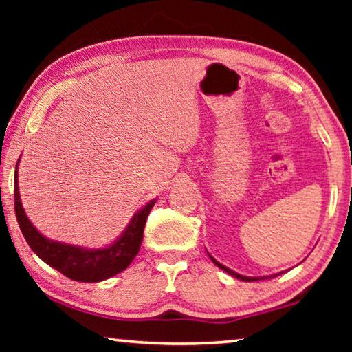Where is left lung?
<instances>
[{"instance_id":"left-lung-1","label":"left lung","mask_w":352,"mask_h":352,"mask_svg":"<svg viewBox=\"0 0 352 352\" xmlns=\"http://www.w3.org/2000/svg\"><path fill=\"white\" fill-rule=\"evenodd\" d=\"M210 254V253H208ZM210 258H211V261L214 262V264H216L219 269H222L223 272H226L228 273V275H231V276H234L236 279H241V281H245V283H252V281H259V279H270V278H275V276H279L281 275V273H284V272H281V273H275V275H269V276H245V275H241V273H237V272H234V270H231V269H228V267H225L223 264H220L219 261H216L212 258V256L210 254Z\"/></svg>"}]
</instances>
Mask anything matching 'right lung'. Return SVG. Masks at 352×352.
Instances as JSON below:
<instances>
[{
  "label": "right lung",
  "mask_w": 352,
  "mask_h": 352,
  "mask_svg": "<svg viewBox=\"0 0 352 352\" xmlns=\"http://www.w3.org/2000/svg\"><path fill=\"white\" fill-rule=\"evenodd\" d=\"M19 164L20 158L16 162L14 180L16 220H19L20 230L29 247L41 261L60 272L62 275L79 283L105 281V279L126 270L132 264L141 248L147 216L153 205L157 204V199L151 200L141 210L136 211L122 233L109 245L99 248L73 245V243L54 241L43 236L29 220L20 199Z\"/></svg>",
  "instance_id": "obj_1"
}]
</instances>
